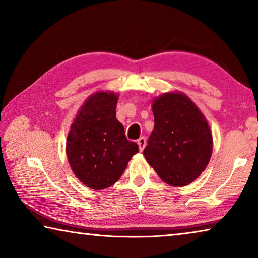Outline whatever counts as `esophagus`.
<instances>
[{
	"mask_svg": "<svg viewBox=\"0 0 258 258\" xmlns=\"http://www.w3.org/2000/svg\"><path fill=\"white\" fill-rule=\"evenodd\" d=\"M146 138L145 137H141V138H140L139 140H138V141H137V143H138V146H139V149L140 150H143V149H145V147H146Z\"/></svg>",
	"mask_w": 258,
	"mask_h": 258,
	"instance_id": "esophagus-1",
	"label": "esophagus"
}]
</instances>
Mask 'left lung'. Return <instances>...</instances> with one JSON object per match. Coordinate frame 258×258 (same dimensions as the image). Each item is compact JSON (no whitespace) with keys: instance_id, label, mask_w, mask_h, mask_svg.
Listing matches in <instances>:
<instances>
[{"instance_id":"8db88e82","label":"left lung","mask_w":258,"mask_h":258,"mask_svg":"<svg viewBox=\"0 0 258 258\" xmlns=\"http://www.w3.org/2000/svg\"><path fill=\"white\" fill-rule=\"evenodd\" d=\"M154 131L143 150L148 163L169 185L183 186L206 168L213 139L197 106L181 93H165L152 103Z\"/></svg>"}]
</instances>
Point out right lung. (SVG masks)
Segmentation results:
<instances>
[{"label":"right lung","instance_id":"1","mask_svg":"<svg viewBox=\"0 0 258 258\" xmlns=\"http://www.w3.org/2000/svg\"><path fill=\"white\" fill-rule=\"evenodd\" d=\"M116 94L99 92L86 100L67 138V157L82 183L94 190L119 180L128 160L139 151L116 118Z\"/></svg>","mask_w":258,"mask_h":258}]
</instances>
